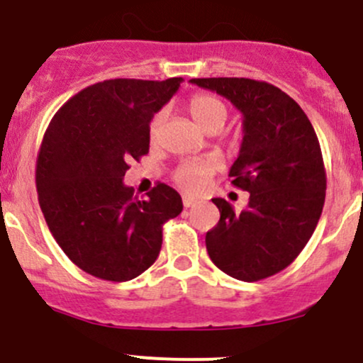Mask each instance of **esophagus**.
<instances>
[{"label":"esophagus","instance_id":"esophagus-1","mask_svg":"<svg viewBox=\"0 0 363 363\" xmlns=\"http://www.w3.org/2000/svg\"><path fill=\"white\" fill-rule=\"evenodd\" d=\"M183 206L185 208H190V206H194V204H196V197H190V196H183Z\"/></svg>","mask_w":363,"mask_h":363}]
</instances>
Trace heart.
Masks as SVG:
<instances>
[{
    "label": "heart",
    "mask_w": 363,
    "mask_h": 363,
    "mask_svg": "<svg viewBox=\"0 0 363 363\" xmlns=\"http://www.w3.org/2000/svg\"><path fill=\"white\" fill-rule=\"evenodd\" d=\"M189 111L192 114L194 120L208 132H217L224 127L225 120H228V107L222 102L218 96L208 95V93H197L192 99L189 100ZM166 113L159 111L153 114L152 121H150V139L155 141L159 138L160 127L164 123ZM217 171V164L213 160L208 159H196V160H186V162L180 164L174 169L173 178L177 185L180 186L185 192H199L204 186L208 178Z\"/></svg>",
    "instance_id": "b5f03b06"
}]
</instances>
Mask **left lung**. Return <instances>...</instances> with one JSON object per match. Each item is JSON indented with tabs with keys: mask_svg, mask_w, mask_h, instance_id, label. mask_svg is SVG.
Wrapping results in <instances>:
<instances>
[{
	"mask_svg": "<svg viewBox=\"0 0 363 363\" xmlns=\"http://www.w3.org/2000/svg\"><path fill=\"white\" fill-rule=\"evenodd\" d=\"M231 100L243 114V141L229 177L250 194L236 213L215 197L220 220L206 233L215 267L245 282L284 270L311 240L325 204L321 146L302 107L277 86L245 77L190 79Z\"/></svg>",
	"mask_w": 363,
	"mask_h": 363,
	"instance_id": "left-lung-1",
	"label": "left lung"
}]
</instances>
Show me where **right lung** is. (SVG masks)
Returning a JSON list of instances; mask_svg holds the SVG:
<instances>
[{"label":"right lung","mask_w":363,"mask_h":363,"mask_svg":"<svg viewBox=\"0 0 363 363\" xmlns=\"http://www.w3.org/2000/svg\"><path fill=\"white\" fill-rule=\"evenodd\" d=\"M166 81L109 79L60 107L37 157L42 213L68 259L102 281L125 282L148 270L162 225L183 210L180 194L157 183L141 201L123 177L150 150V121L180 88Z\"/></svg>","instance_id":"right-lung-1"}]
</instances>
